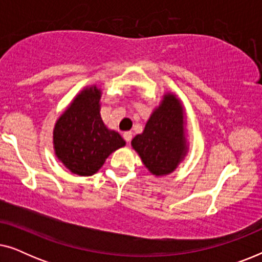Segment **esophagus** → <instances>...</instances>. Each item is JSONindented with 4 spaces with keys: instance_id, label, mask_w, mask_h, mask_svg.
<instances>
[{
    "instance_id": "34e87169",
    "label": "esophagus",
    "mask_w": 262,
    "mask_h": 262,
    "mask_svg": "<svg viewBox=\"0 0 262 262\" xmlns=\"http://www.w3.org/2000/svg\"><path fill=\"white\" fill-rule=\"evenodd\" d=\"M123 137H124V139H125V141H126L127 143H130L131 138H132V132H130V131H126V132H124Z\"/></svg>"
}]
</instances>
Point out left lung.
<instances>
[{
    "mask_svg": "<svg viewBox=\"0 0 262 262\" xmlns=\"http://www.w3.org/2000/svg\"><path fill=\"white\" fill-rule=\"evenodd\" d=\"M131 146L156 178L177 169L188 154L185 107L177 94L164 93L146 120L144 130L131 141Z\"/></svg>",
    "mask_w": 262,
    "mask_h": 262,
    "instance_id": "8db88e82",
    "label": "left lung"
}]
</instances>
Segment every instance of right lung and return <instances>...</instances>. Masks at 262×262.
Returning a JSON list of instances; mask_svg holds the SVG:
<instances>
[{"mask_svg": "<svg viewBox=\"0 0 262 262\" xmlns=\"http://www.w3.org/2000/svg\"><path fill=\"white\" fill-rule=\"evenodd\" d=\"M101 88L87 85L77 93L57 119L52 132L55 155L63 166L80 177L94 175L107 157L125 141L101 119Z\"/></svg>", "mask_w": 262, "mask_h": 262, "instance_id": "1", "label": "right lung"}]
</instances>
